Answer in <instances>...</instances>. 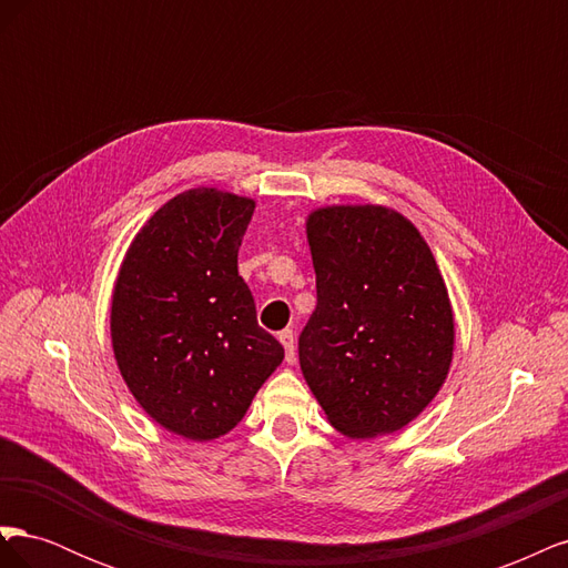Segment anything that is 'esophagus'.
Wrapping results in <instances>:
<instances>
[{
	"mask_svg": "<svg viewBox=\"0 0 568 568\" xmlns=\"http://www.w3.org/2000/svg\"><path fill=\"white\" fill-rule=\"evenodd\" d=\"M280 341H282V346L286 351V363H294V357H296V336H294V329L280 332Z\"/></svg>",
	"mask_w": 568,
	"mask_h": 568,
	"instance_id": "34e87169",
	"label": "esophagus"
}]
</instances>
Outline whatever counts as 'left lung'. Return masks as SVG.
<instances>
[{
	"label": "left lung",
	"instance_id": "left-lung-1",
	"mask_svg": "<svg viewBox=\"0 0 568 568\" xmlns=\"http://www.w3.org/2000/svg\"><path fill=\"white\" fill-rule=\"evenodd\" d=\"M307 244L317 307L298 336L305 382L343 436L398 432L453 363V307L432 248L382 205L315 211Z\"/></svg>",
	"mask_w": 568,
	"mask_h": 568
}]
</instances>
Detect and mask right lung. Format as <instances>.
Returning a JSON list of instances; mask_svg holds the SVG:
<instances>
[{
	"mask_svg": "<svg viewBox=\"0 0 568 568\" xmlns=\"http://www.w3.org/2000/svg\"><path fill=\"white\" fill-rule=\"evenodd\" d=\"M253 209L217 189L170 199L134 236L115 282L120 374L149 417L189 440L232 432L284 359L236 267Z\"/></svg>",
	"mask_w": 568,
	"mask_h": 568,
	"instance_id": "obj_1",
	"label": "right lung"
}]
</instances>
